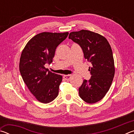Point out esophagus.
Segmentation results:
<instances>
[{
    "instance_id": "esophagus-1",
    "label": "esophagus",
    "mask_w": 134,
    "mask_h": 134,
    "mask_svg": "<svg viewBox=\"0 0 134 134\" xmlns=\"http://www.w3.org/2000/svg\"><path fill=\"white\" fill-rule=\"evenodd\" d=\"M63 77H64V79H65V80L69 81V80H70V79H71V74H68V75H64Z\"/></svg>"
}]
</instances>
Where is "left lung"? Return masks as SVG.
Masks as SVG:
<instances>
[{
    "instance_id": "obj_1",
    "label": "left lung",
    "mask_w": 134,
    "mask_h": 134,
    "mask_svg": "<svg viewBox=\"0 0 134 134\" xmlns=\"http://www.w3.org/2000/svg\"><path fill=\"white\" fill-rule=\"evenodd\" d=\"M69 39L78 44L84 57L92 64L91 78L84 80L79 96L88 103L97 102L109 90L115 75L114 60L109 43L102 35L88 30L70 33Z\"/></svg>"
}]
</instances>
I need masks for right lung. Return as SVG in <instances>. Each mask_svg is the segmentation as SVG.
Returning <instances> with one entry per match:
<instances>
[{
    "label": "right lung",
    "instance_id": "obj_1",
    "mask_svg": "<svg viewBox=\"0 0 134 134\" xmlns=\"http://www.w3.org/2000/svg\"><path fill=\"white\" fill-rule=\"evenodd\" d=\"M69 35V32H42L29 41L22 52L19 71L24 83L38 101L48 103L58 94L62 76L45 67L51 64L57 47Z\"/></svg>",
    "mask_w": 134,
    "mask_h": 134
}]
</instances>
